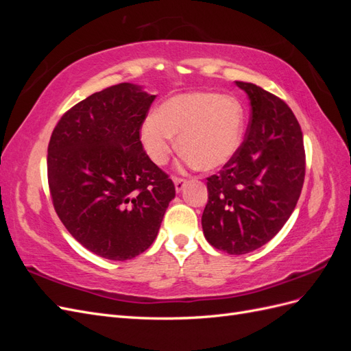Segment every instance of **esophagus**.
<instances>
[{
	"mask_svg": "<svg viewBox=\"0 0 351 351\" xmlns=\"http://www.w3.org/2000/svg\"><path fill=\"white\" fill-rule=\"evenodd\" d=\"M186 183H187L186 178H183V177H174V184H176L177 192H182V190L186 186Z\"/></svg>",
	"mask_w": 351,
	"mask_h": 351,
	"instance_id": "esophagus-1",
	"label": "esophagus"
}]
</instances>
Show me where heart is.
Segmentation results:
<instances>
[{"instance_id": "obj_1", "label": "heart", "mask_w": 351, "mask_h": 351, "mask_svg": "<svg viewBox=\"0 0 351 351\" xmlns=\"http://www.w3.org/2000/svg\"><path fill=\"white\" fill-rule=\"evenodd\" d=\"M178 147L204 171L226 165L236 155L243 136V108L232 97L189 92L165 101L142 125V143L152 161L162 167Z\"/></svg>"}]
</instances>
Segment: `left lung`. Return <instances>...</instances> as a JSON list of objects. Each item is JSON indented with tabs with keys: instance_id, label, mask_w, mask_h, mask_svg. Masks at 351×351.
I'll return each mask as SVG.
<instances>
[{
	"instance_id": "obj_1",
	"label": "left lung",
	"mask_w": 351,
	"mask_h": 351,
	"mask_svg": "<svg viewBox=\"0 0 351 351\" xmlns=\"http://www.w3.org/2000/svg\"><path fill=\"white\" fill-rule=\"evenodd\" d=\"M236 84L249 95L250 121L236 155L206 178L202 228L215 249L244 254L268 243L293 214L304 182L306 154L300 124L289 105L253 83Z\"/></svg>"
}]
</instances>
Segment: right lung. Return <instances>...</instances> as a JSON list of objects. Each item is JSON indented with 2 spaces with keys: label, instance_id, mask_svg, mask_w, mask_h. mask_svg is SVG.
Wrapping results in <instances>:
<instances>
[{
  "label": "right lung",
  "instance_id": "1",
  "mask_svg": "<svg viewBox=\"0 0 351 351\" xmlns=\"http://www.w3.org/2000/svg\"><path fill=\"white\" fill-rule=\"evenodd\" d=\"M154 99L134 84H114L71 107L51 134L52 205L70 234L105 259L127 261L149 247L176 196L141 142Z\"/></svg>",
  "mask_w": 351,
  "mask_h": 351
}]
</instances>
